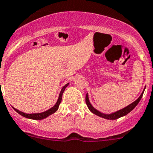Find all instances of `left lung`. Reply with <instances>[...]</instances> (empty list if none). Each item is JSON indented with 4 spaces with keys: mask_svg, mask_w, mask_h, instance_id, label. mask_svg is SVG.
I'll list each match as a JSON object with an SVG mask.
<instances>
[{
    "mask_svg": "<svg viewBox=\"0 0 153 153\" xmlns=\"http://www.w3.org/2000/svg\"><path fill=\"white\" fill-rule=\"evenodd\" d=\"M143 92H144V90H143V93H141V95L140 96V97H139L137 100L134 101V102H132L131 104H130L129 105H128V106L126 107V108H123V109L120 110V111H117V112H115V113H113V114H102V113L98 111L97 110L95 109V108L91 105L90 101H89L88 94L86 95V98H85L86 104H87L89 110H90L92 113H93L94 114L97 115V116L105 118V119H107V120H117V119H118V118L121 117H123V116H125V115H126V114H128V113L131 112V111H132V110L134 109L136 106H137V105L139 103V102H140V99H141L142 96H143Z\"/></svg>",
    "mask_w": 153,
    "mask_h": 153,
    "instance_id": "obj_1",
    "label": "left lung"
}]
</instances>
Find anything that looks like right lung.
<instances>
[{
    "mask_svg": "<svg viewBox=\"0 0 153 153\" xmlns=\"http://www.w3.org/2000/svg\"><path fill=\"white\" fill-rule=\"evenodd\" d=\"M68 84H69V83H68V84H66V85H65L64 87L62 88L61 91H60V95H59V98H58V99H57V103L55 104V105H54V107H52L51 108H50L49 110H48V111H45V112L39 113V114H25V113L22 112V111H19V110L16 109V108H13V109H14L15 111H16V112L19 113L20 115H22V116L25 117H26V118H28V119L36 120H39L45 119V118H46L47 117H48L49 115H51V114H54V112H56V111H57V109H58V108H59V105H60V102H61L62 96H63V92H64L66 87L68 86Z\"/></svg>",
    "mask_w": 153,
    "mask_h": 153,
    "instance_id": "1",
    "label": "right lung"
}]
</instances>
